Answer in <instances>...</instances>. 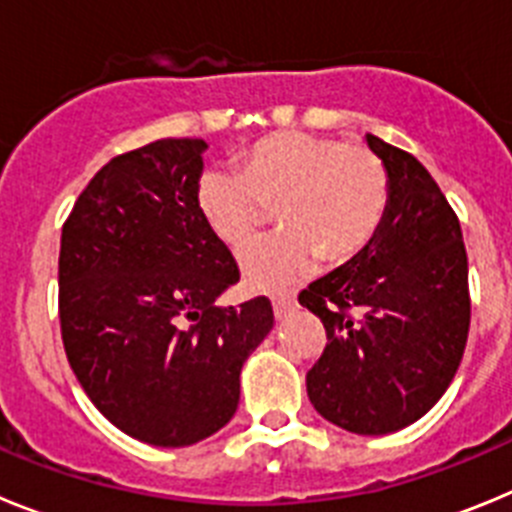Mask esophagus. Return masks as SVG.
Listing matches in <instances>:
<instances>
[{"label":"esophagus","instance_id":"obj_1","mask_svg":"<svg viewBox=\"0 0 512 512\" xmlns=\"http://www.w3.org/2000/svg\"><path fill=\"white\" fill-rule=\"evenodd\" d=\"M271 305H274V315H277V318H284L289 310H295L297 300L292 292H279V295L271 297Z\"/></svg>","mask_w":512,"mask_h":512}]
</instances>
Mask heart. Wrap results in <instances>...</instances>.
Wrapping results in <instances>:
<instances>
[{
  "mask_svg": "<svg viewBox=\"0 0 512 512\" xmlns=\"http://www.w3.org/2000/svg\"><path fill=\"white\" fill-rule=\"evenodd\" d=\"M194 205L233 251L253 241L274 210L282 233L248 246L241 269L251 287L279 289L307 277L320 256L346 264L374 241L390 207V171L364 143L279 130L238 156L235 176L205 171Z\"/></svg>",
  "mask_w": 512,
  "mask_h": 512,
  "instance_id": "b5f03b06",
  "label": "heart"
}]
</instances>
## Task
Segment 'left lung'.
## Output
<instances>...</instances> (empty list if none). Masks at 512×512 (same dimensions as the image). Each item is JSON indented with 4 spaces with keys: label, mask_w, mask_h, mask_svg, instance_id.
Instances as JSON below:
<instances>
[{
    "label": "left lung",
    "mask_w": 512,
    "mask_h": 512,
    "mask_svg": "<svg viewBox=\"0 0 512 512\" xmlns=\"http://www.w3.org/2000/svg\"><path fill=\"white\" fill-rule=\"evenodd\" d=\"M390 171V207L374 241L300 292L323 320L307 372L320 415L361 436L400 431L446 392L472 318L467 248L454 207L418 158L366 135Z\"/></svg>",
    "instance_id": "obj_1"
}]
</instances>
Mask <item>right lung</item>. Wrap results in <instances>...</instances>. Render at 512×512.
<instances>
[{"label": "right lung", "mask_w": 512, "mask_h": 512, "mask_svg": "<svg viewBox=\"0 0 512 512\" xmlns=\"http://www.w3.org/2000/svg\"><path fill=\"white\" fill-rule=\"evenodd\" d=\"M202 138L120 153L66 217L58 320L94 408L151 446H189L238 408L241 366L274 325L266 297L217 307L241 271L202 223Z\"/></svg>", "instance_id": "add662e5"}]
</instances>
